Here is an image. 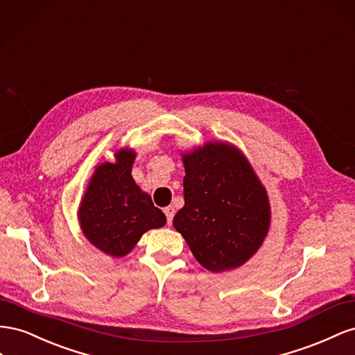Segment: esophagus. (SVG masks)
I'll use <instances>...</instances> for the list:
<instances>
[{
    "mask_svg": "<svg viewBox=\"0 0 355 355\" xmlns=\"http://www.w3.org/2000/svg\"><path fill=\"white\" fill-rule=\"evenodd\" d=\"M164 212H165V216H166L168 225H171V223H172V218H174V212H175L174 207H166V208L164 209Z\"/></svg>",
    "mask_w": 355,
    "mask_h": 355,
    "instance_id": "34e87169",
    "label": "esophagus"
}]
</instances>
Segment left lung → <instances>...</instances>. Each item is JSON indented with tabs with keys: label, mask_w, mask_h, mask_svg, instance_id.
I'll return each instance as SVG.
<instances>
[{
	"label": "left lung",
	"mask_w": 355,
	"mask_h": 355,
	"mask_svg": "<svg viewBox=\"0 0 355 355\" xmlns=\"http://www.w3.org/2000/svg\"><path fill=\"white\" fill-rule=\"evenodd\" d=\"M184 207L174 227L211 272L245 263L265 239L269 200L239 150L216 143L184 156Z\"/></svg>",
	"instance_id": "1"
}]
</instances>
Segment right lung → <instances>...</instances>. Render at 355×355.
I'll list each match as a JSON object with an SVG mask.
<instances>
[{
    "label": "right lung",
    "instance_id": "1",
    "mask_svg": "<svg viewBox=\"0 0 355 355\" xmlns=\"http://www.w3.org/2000/svg\"><path fill=\"white\" fill-rule=\"evenodd\" d=\"M116 159V164L107 162L96 168L78 216L86 238L98 250L121 257L144 232L165 226L166 217L130 175L132 151L121 150Z\"/></svg>",
    "mask_w": 355,
    "mask_h": 355
}]
</instances>
